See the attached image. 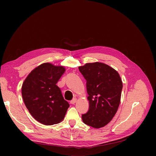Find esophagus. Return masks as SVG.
<instances>
[{
	"label": "esophagus",
	"mask_w": 156,
	"mask_h": 156,
	"mask_svg": "<svg viewBox=\"0 0 156 156\" xmlns=\"http://www.w3.org/2000/svg\"><path fill=\"white\" fill-rule=\"evenodd\" d=\"M76 98H74V99H73L70 101V104H75L76 103Z\"/></svg>",
	"instance_id": "34e87169"
}]
</instances>
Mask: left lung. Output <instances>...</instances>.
I'll return each mask as SVG.
<instances>
[{"label":"left lung","instance_id":"obj_1","mask_svg":"<svg viewBox=\"0 0 156 156\" xmlns=\"http://www.w3.org/2000/svg\"><path fill=\"white\" fill-rule=\"evenodd\" d=\"M86 80L89 109L82 114L85 124L95 128L108 125L116 113L121 100L122 83L119 73L109 66L87 63L78 68Z\"/></svg>","mask_w":156,"mask_h":156}]
</instances>
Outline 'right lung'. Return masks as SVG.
I'll use <instances>...</instances> for the list:
<instances>
[{"mask_svg": "<svg viewBox=\"0 0 156 156\" xmlns=\"http://www.w3.org/2000/svg\"><path fill=\"white\" fill-rule=\"evenodd\" d=\"M64 72L62 66L44 63L33 70L23 83L24 104L31 115L43 125L59 123L69 107L56 85Z\"/></svg>", "mask_w": 156, "mask_h": 156, "instance_id": "obj_1", "label": "right lung"}]
</instances>
